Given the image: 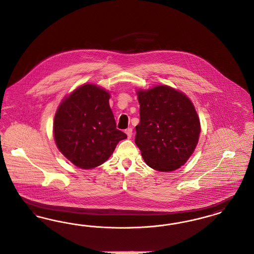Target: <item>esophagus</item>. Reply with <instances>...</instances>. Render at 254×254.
I'll return each instance as SVG.
<instances>
[{"mask_svg":"<svg viewBox=\"0 0 254 254\" xmlns=\"http://www.w3.org/2000/svg\"><path fill=\"white\" fill-rule=\"evenodd\" d=\"M125 133H126V135L128 136V138H131L132 137V134H133V129L132 128H128V129L125 130Z\"/></svg>","mask_w":254,"mask_h":254,"instance_id":"1","label":"esophagus"}]
</instances>
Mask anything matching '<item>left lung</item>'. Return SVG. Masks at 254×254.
<instances>
[{
	"mask_svg": "<svg viewBox=\"0 0 254 254\" xmlns=\"http://www.w3.org/2000/svg\"><path fill=\"white\" fill-rule=\"evenodd\" d=\"M140 121L135 142L145 164L169 172L185 165L194 151L201 131L190 99L166 85L137 89Z\"/></svg>",
	"mask_w": 254,
	"mask_h": 254,
	"instance_id": "left-lung-1",
	"label": "left lung"
}]
</instances>
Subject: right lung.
<instances>
[{"mask_svg": "<svg viewBox=\"0 0 254 254\" xmlns=\"http://www.w3.org/2000/svg\"><path fill=\"white\" fill-rule=\"evenodd\" d=\"M111 94L94 84H84L65 96L55 115L53 132L58 149L74 166L96 168L127 138L117 129Z\"/></svg>", "mask_w": 254, "mask_h": 254, "instance_id": "1", "label": "right lung"}]
</instances>
